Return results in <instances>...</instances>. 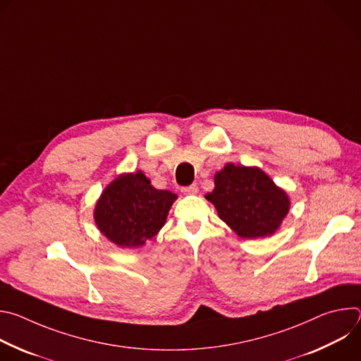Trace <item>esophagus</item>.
Wrapping results in <instances>:
<instances>
[{"instance_id": "1", "label": "esophagus", "mask_w": 361, "mask_h": 361, "mask_svg": "<svg viewBox=\"0 0 361 361\" xmlns=\"http://www.w3.org/2000/svg\"><path fill=\"white\" fill-rule=\"evenodd\" d=\"M181 192L183 194H187V195H194L198 192V185L197 184H191L188 187H183L181 188Z\"/></svg>"}]
</instances>
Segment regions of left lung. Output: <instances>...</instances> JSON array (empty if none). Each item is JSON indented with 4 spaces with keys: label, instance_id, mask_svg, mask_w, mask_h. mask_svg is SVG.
<instances>
[{
    "label": "left lung",
    "instance_id": "1",
    "mask_svg": "<svg viewBox=\"0 0 361 361\" xmlns=\"http://www.w3.org/2000/svg\"><path fill=\"white\" fill-rule=\"evenodd\" d=\"M214 190L205 195L219 217L243 238L273 235L290 210L284 190L259 167L227 164L214 176Z\"/></svg>",
    "mask_w": 361,
    "mask_h": 361
}]
</instances>
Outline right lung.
Listing matches in <instances>:
<instances>
[{"label":"right lung","mask_w":361,"mask_h":361,"mask_svg":"<svg viewBox=\"0 0 361 361\" xmlns=\"http://www.w3.org/2000/svg\"><path fill=\"white\" fill-rule=\"evenodd\" d=\"M177 195L157 190L142 171L118 176L98 198L94 220L118 247H141L164 226Z\"/></svg>","instance_id":"1"}]
</instances>
